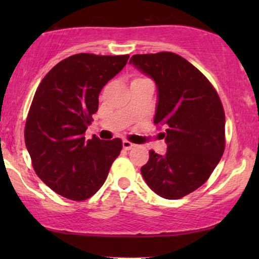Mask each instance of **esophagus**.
<instances>
[{
  "label": "esophagus",
  "mask_w": 259,
  "mask_h": 259,
  "mask_svg": "<svg viewBox=\"0 0 259 259\" xmlns=\"http://www.w3.org/2000/svg\"><path fill=\"white\" fill-rule=\"evenodd\" d=\"M122 147H123V150L128 151V150H131V148L134 147V144H132L128 140H123L122 141Z\"/></svg>",
  "instance_id": "1"
}]
</instances>
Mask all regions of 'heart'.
<instances>
[{
  "label": "heart",
  "instance_id": "b5f03b06",
  "mask_svg": "<svg viewBox=\"0 0 259 259\" xmlns=\"http://www.w3.org/2000/svg\"><path fill=\"white\" fill-rule=\"evenodd\" d=\"M138 79H144V77H137V79H134V80H138Z\"/></svg>",
  "mask_w": 259,
  "mask_h": 259
}]
</instances>
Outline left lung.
<instances>
[{
  "instance_id": "8db88e82",
  "label": "left lung",
  "mask_w": 259,
  "mask_h": 259,
  "mask_svg": "<svg viewBox=\"0 0 259 259\" xmlns=\"http://www.w3.org/2000/svg\"><path fill=\"white\" fill-rule=\"evenodd\" d=\"M130 63L157 84L154 123L165 127L167 144L164 155L150 151L141 175L158 196L180 199L210 178L224 153L221 99L204 74L175 53L137 54Z\"/></svg>"
}]
</instances>
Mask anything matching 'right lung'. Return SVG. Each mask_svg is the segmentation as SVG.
<instances>
[{"instance_id": "obj_1", "label": "right lung", "mask_w": 259, "mask_h": 259, "mask_svg": "<svg viewBox=\"0 0 259 259\" xmlns=\"http://www.w3.org/2000/svg\"><path fill=\"white\" fill-rule=\"evenodd\" d=\"M130 55L69 56L49 70L35 92L24 141L42 182L60 196L86 200L104 185L122 150L119 138L84 139L98 111L99 94Z\"/></svg>"}]
</instances>
